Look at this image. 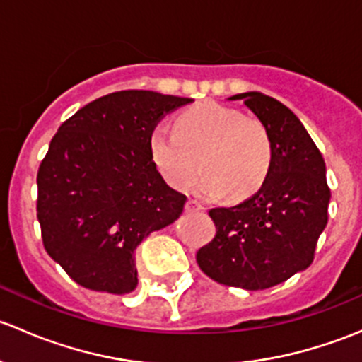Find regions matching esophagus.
Instances as JSON below:
<instances>
[{
	"label": "esophagus",
	"mask_w": 362,
	"mask_h": 362,
	"mask_svg": "<svg viewBox=\"0 0 362 362\" xmlns=\"http://www.w3.org/2000/svg\"><path fill=\"white\" fill-rule=\"evenodd\" d=\"M185 210H187L189 214H196V211H203L204 206L202 203L196 202V199H189L187 204H185Z\"/></svg>",
	"instance_id": "1"
}]
</instances>
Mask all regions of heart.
<instances>
[{
	"label": "heart",
	"instance_id": "heart-1",
	"mask_svg": "<svg viewBox=\"0 0 362 362\" xmlns=\"http://www.w3.org/2000/svg\"><path fill=\"white\" fill-rule=\"evenodd\" d=\"M151 156L164 178L177 189L194 182L206 198L242 199L257 191L272 168V138L261 122L236 108L202 103L180 113L175 129L152 131Z\"/></svg>",
	"mask_w": 362,
	"mask_h": 362
}]
</instances>
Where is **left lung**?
I'll use <instances>...</instances> for the list:
<instances>
[{"label":"left lung","instance_id":"obj_1","mask_svg":"<svg viewBox=\"0 0 362 362\" xmlns=\"http://www.w3.org/2000/svg\"><path fill=\"white\" fill-rule=\"evenodd\" d=\"M272 138L273 159L261 189L236 206L211 208L217 235L196 254L215 282L261 291L308 268L327 224L326 163L301 120L266 94H235Z\"/></svg>","mask_w":362,"mask_h":362}]
</instances>
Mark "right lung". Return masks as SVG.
<instances>
[{
    "instance_id": "1",
    "label": "right lung",
    "mask_w": 362,
    "mask_h": 362,
    "mask_svg": "<svg viewBox=\"0 0 362 362\" xmlns=\"http://www.w3.org/2000/svg\"><path fill=\"white\" fill-rule=\"evenodd\" d=\"M191 101L154 90L107 94L50 141L36 177L43 247L86 289H136V247L184 211L187 198L160 177L148 140L160 117Z\"/></svg>"
}]
</instances>
